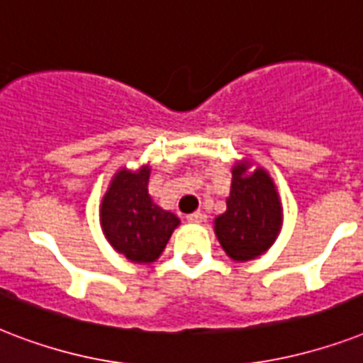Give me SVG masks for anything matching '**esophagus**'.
<instances>
[{"instance_id": "34e87169", "label": "esophagus", "mask_w": 363, "mask_h": 363, "mask_svg": "<svg viewBox=\"0 0 363 363\" xmlns=\"http://www.w3.org/2000/svg\"><path fill=\"white\" fill-rule=\"evenodd\" d=\"M188 222H198V224H201V222L207 220V215H205L203 211H196V213H192V215L186 216Z\"/></svg>"}]
</instances>
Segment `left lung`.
Returning <instances> with one entry per match:
<instances>
[{"mask_svg": "<svg viewBox=\"0 0 363 363\" xmlns=\"http://www.w3.org/2000/svg\"><path fill=\"white\" fill-rule=\"evenodd\" d=\"M245 165L233 167L228 209L215 220L216 238L235 262L264 254L281 230L282 211L275 184L264 169L245 177Z\"/></svg>", "mask_w": 363, "mask_h": 363, "instance_id": "8db88e82", "label": "left lung"}]
</instances>
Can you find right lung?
Returning a JSON list of instances; mask_svg holds the SVG:
<instances>
[{
    "mask_svg": "<svg viewBox=\"0 0 363 363\" xmlns=\"http://www.w3.org/2000/svg\"><path fill=\"white\" fill-rule=\"evenodd\" d=\"M148 169L118 171L101 203L105 235L118 252L137 264L158 258L179 226V218L160 209L148 196Z\"/></svg>",
    "mask_w": 363,
    "mask_h": 363,
    "instance_id": "1",
    "label": "right lung"
}]
</instances>
